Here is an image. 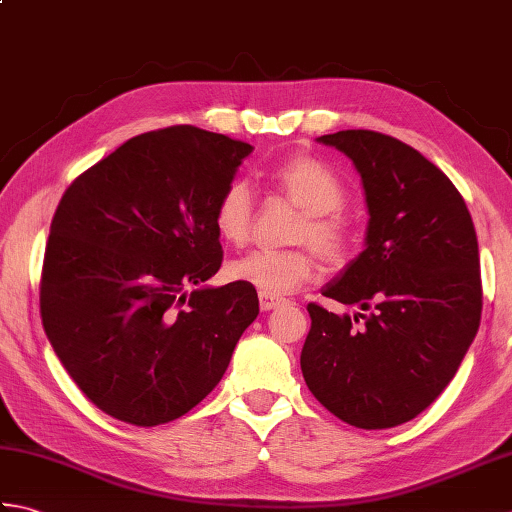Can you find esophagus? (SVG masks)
I'll return each mask as SVG.
<instances>
[{"mask_svg":"<svg viewBox=\"0 0 512 512\" xmlns=\"http://www.w3.org/2000/svg\"><path fill=\"white\" fill-rule=\"evenodd\" d=\"M279 303H284V299L277 297V295H270V292H262V290H259V306H262L264 312L277 308Z\"/></svg>","mask_w":512,"mask_h":512,"instance_id":"esophagus-1","label":"esophagus"}]
</instances>
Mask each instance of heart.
<instances>
[{
    "label": "heart",
    "mask_w": 512,
    "mask_h": 512,
    "mask_svg": "<svg viewBox=\"0 0 512 512\" xmlns=\"http://www.w3.org/2000/svg\"><path fill=\"white\" fill-rule=\"evenodd\" d=\"M273 180L299 209L306 211L297 242H310L330 262H341L347 250V231L336 211L345 202L343 182L330 165L314 156H292L273 171ZM255 202L244 180L226 184L213 206L215 231L224 242L242 246L253 231ZM314 255L310 250H253L231 264V277L255 286L270 295H288L314 275Z\"/></svg>",
    "instance_id": "b5f03b06"
}]
</instances>
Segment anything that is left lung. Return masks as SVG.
Masks as SVG:
<instances>
[{
  "mask_svg": "<svg viewBox=\"0 0 512 512\" xmlns=\"http://www.w3.org/2000/svg\"><path fill=\"white\" fill-rule=\"evenodd\" d=\"M317 140L354 162L369 213L365 250L321 292L363 312L308 303L301 372L343 422L398 427L442 394L480 328L475 226L453 182L398 138L345 129Z\"/></svg>",
  "mask_w": 512,
  "mask_h": 512,
  "instance_id": "8db88e82",
  "label": "left lung"
}]
</instances>
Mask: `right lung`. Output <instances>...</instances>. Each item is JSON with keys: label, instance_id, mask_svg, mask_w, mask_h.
Masks as SVG:
<instances>
[{"label": "right lung", "instance_id": "add662e5", "mask_svg": "<svg viewBox=\"0 0 512 512\" xmlns=\"http://www.w3.org/2000/svg\"><path fill=\"white\" fill-rule=\"evenodd\" d=\"M248 143L178 125L129 138L76 178L52 217L41 321L65 372L107 416L156 427L220 383L259 314L222 266L213 206Z\"/></svg>", "mask_w": 512, "mask_h": 512}]
</instances>
